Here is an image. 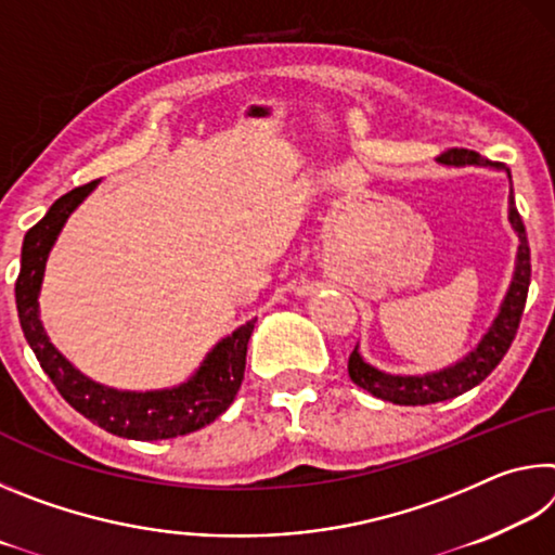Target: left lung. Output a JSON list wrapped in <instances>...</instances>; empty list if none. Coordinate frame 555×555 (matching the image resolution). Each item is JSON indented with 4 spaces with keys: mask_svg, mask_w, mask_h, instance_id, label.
<instances>
[{
    "mask_svg": "<svg viewBox=\"0 0 555 555\" xmlns=\"http://www.w3.org/2000/svg\"><path fill=\"white\" fill-rule=\"evenodd\" d=\"M438 164L450 168H463V166H482L494 168V171H504L512 183V173L504 164L487 162L480 154L467 152V149H450V152L438 156ZM509 224L519 237V247H516V261H514V274L512 284L506 288L502 298L500 311H496L492 325L487 327V333L480 337L473 350H469L463 360L448 364L443 370L426 372V374H391L377 370L374 364L364 360L360 352V345L354 347L347 362V372L357 387L374 393L377 399L399 403V406H424V403L448 401L455 399L460 393L469 391L477 384L490 377V372L502 362V357L509 350V345L519 327L526 294H529L531 284V251L529 242H526V230L521 222V215L514 205V191L509 188Z\"/></svg>",
    "mask_w": 555,
    "mask_h": 555,
    "instance_id": "1",
    "label": "left lung"
}]
</instances>
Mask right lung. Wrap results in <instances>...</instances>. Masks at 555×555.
Masks as SVG:
<instances>
[{"label":"right lung","instance_id":"add662e5","mask_svg":"<svg viewBox=\"0 0 555 555\" xmlns=\"http://www.w3.org/2000/svg\"><path fill=\"white\" fill-rule=\"evenodd\" d=\"M98 183L100 181H92L65 193L63 198L51 205L43 220L26 232L22 269H18L16 279L18 323H22L24 337L31 345L36 360L49 374L55 389L61 391V397L92 424L105 428L107 434L131 440H166L193 434V430L212 424L237 397L244 379L247 343L251 331H255L257 318L240 325L232 335L222 337L185 382L176 384V387L149 391L115 389L90 379L51 343V337L43 331L39 294L46 261H49L63 224L68 222L73 210L95 191Z\"/></svg>","mask_w":555,"mask_h":555}]
</instances>
